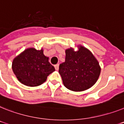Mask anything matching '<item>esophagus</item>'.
I'll return each mask as SVG.
<instances>
[{
    "label": "esophagus",
    "instance_id": "34e87169",
    "mask_svg": "<svg viewBox=\"0 0 124 124\" xmlns=\"http://www.w3.org/2000/svg\"><path fill=\"white\" fill-rule=\"evenodd\" d=\"M54 67H55V69L56 70H59V64H56V65H55V66H54Z\"/></svg>",
    "mask_w": 124,
    "mask_h": 124
}]
</instances>
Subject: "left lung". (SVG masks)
<instances>
[{
  "label": "left lung",
  "instance_id": "obj_1",
  "mask_svg": "<svg viewBox=\"0 0 124 124\" xmlns=\"http://www.w3.org/2000/svg\"><path fill=\"white\" fill-rule=\"evenodd\" d=\"M65 50V62L59 65V72L65 87L73 91H83L96 83L101 72L99 62L88 48L78 45Z\"/></svg>",
  "mask_w": 124,
  "mask_h": 124
}]
</instances>
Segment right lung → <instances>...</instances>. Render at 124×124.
I'll return each mask as SVG.
<instances>
[{
	"instance_id": "1",
	"label": "right lung",
	"mask_w": 124,
	"mask_h": 124,
	"mask_svg": "<svg viewBox=\"0 0 124 124\" xmlns=\"http://www.w3.org/2000/svg\"><path fill=\"white\" fill-rule=\"evenodd\" d=\"M48 59L43 54V48L38 50L28 48L14 58L12 70L22 84L30 87L39 86L46 81L48 75L55 71Z\"/></svg>"
}]
</instances>
